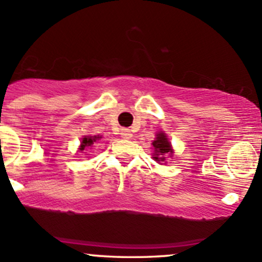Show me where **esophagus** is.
<instances>
[{
    "label": "esophagus",
    "instance_id": "34e87169",
    "mask_svg": "<svg viewBox=\"0 0 262 262\" xmlns=\"http://www.w3.org/2000/svg\"><path fill=\"white\" fill-rule=\"evenodd\" d=\"M121 136L123 137V139H131L132 134H131V131L128 130V128H122V130H121Z\"/></svg>",
    "mask_w": 262,
    "mask_h": 262
}]
</instances>
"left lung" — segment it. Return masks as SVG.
<instances>
[{
	"label": "left lung",
	"instance_id": "left-lung-1",
	"mask_svg": "<svg viewBox=\"0 0 262 262\" xmlns=\"http://www.w3.org/2000/svg\"><path fill=\"white\" fill-rule=\"evenodd\" d=\"M152 145H154V147H155L154 160H156V161L163 162V161L166 160V158H164V156L168 155V154H172V147H170L169 141H168V139H167V136L163 134V132H161V134L157 135V139L152 142Z\"/></svg>",
	"mask_w": 262,
	"mask_h": 262
}]
</instances>
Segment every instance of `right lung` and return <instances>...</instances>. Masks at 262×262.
Segmentation results:
<instances>
[{
  "label": "right lung",
  "instance_id": "1",
  "mask_svg": "<svg viewBox=\"0 0 262 262\" xmlns=\"http://www.w3.org/2000/svg\"><path fill=\"white\" fill-rule=\"evenodd\" d=\"M99 139H101V137H99V136H94V137L88 136V137H84L83 141H81L80 151H84L85 147H89V146L94 145V142H96V140H99Z\"/></svg>",
  "mask_w": 262,
  "mask_h": 262
}]
</instances>
